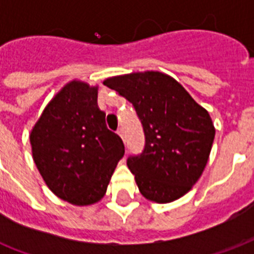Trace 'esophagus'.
Masks as SVG:
<instances>
[{"label": "esophagus", "instance_id": "obj_1", "mask_svg": "<svg viewBox=\"0 0 254 254\" xmlns=\"http://www.w3.org/2000/svg\"><path fill=\"white\" fill-rule=\"evenodd\" d=\"M117 134H119L124 141V138H125V137H124V129H123V127H119V129H117Z\"/></svg>", "mask_w": 254, "mask_h": 254}]
</instances>
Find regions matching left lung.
<instances>
[{
	"mask_svg": "<svg viewBox=\"0 0 254 254\" xmlns=\"http://www.w3.org/2000/svg\"><path fill=\"white\" fill-rule=\"evenodd\" d=\"M104 84L133 104L142 124V153L127 159L139 192L155 203L189 192L207 165L215 138L208 112L162 72L129 73Z\"/></svg>",
	"mask_w": 254,
	"mask_h": 254,
	"instance_id": "1",
	"label": "left lung"
}]
</instances>
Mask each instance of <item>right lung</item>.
<instances>
[{
  "label": "right lung",
  "mask_w": 254,
  "mask_h": 254,
  "mask_svg": "<svg viewBox=\"0 0 254 254\" xmlns=\"http://www.w3.org/2000/svg\"><path fill=\"white\" fill-rule=\"evenodd\" d=\"M34 162L58 197L75 205L99 201L124 143L97 107V88L73 80L42 113L30 134Z\"/></svg>",
  "instance_id": "obj_1"
}]
</instances>
